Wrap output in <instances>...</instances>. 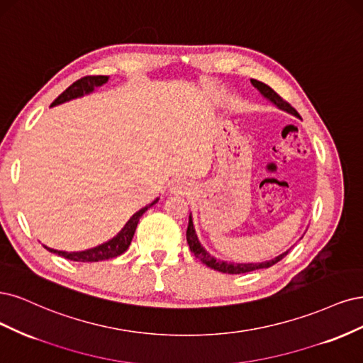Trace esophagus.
Wrapping results in <instances>:
<instances>
[{"instance_id": "esophagus-1", "label": "esophagus", "mask_w": 363, "mask_h": 363, "mask_svg": "<svg viewBox=\"0 0 363 363\" xmlns=\"http://www.w3.org/2000/svg\"><path fill=\"white\" fill-rule=\"evenodd\" d=\"M186 189H189V185H186V182H184V181H174L172 184V191H174V193H181Z\"/></svg>"}]
</instances>
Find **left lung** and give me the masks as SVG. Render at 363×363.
<instances>
[{
	"mask_svg": "<svg viewBox=\"0 0 363 363\" xmlns=\"http://www.w3.org/2000/svg\"><path fill=\"white\" fill-rule=\"evenodd\" d=\"M250 81H252V84L261 91V95H262L264 98H267L268 101H272L277 108L284 110V111H288V113L294 114V116H297V118H298V113L296 111V108H292L291 104H288L284 98H280L270 86H267V84L261 83V81H258V79H250ZM186 242H189L190 250L194 253V256H196L197 259H201V261H202L205 265H208L209 268H214V270L221 272V273H226V274H241V273H249V272H255V270H261V268H268V267H272V265L277 264L282 258H285V256H286L288 252H289V250H286L285 253L276 256L274 259L265 261V262L233 264V262H228V261L216 259L214 256L209 255V253L202 247V244L199 242L197 235H196V230H194V226H193L191 214H190V218H189V228H186Z\"/></svg>",
	"mask_w": 363,
	"mask_h": 363,
	"instance_id": "1",
	"label": "left lung"
}]
</instances>
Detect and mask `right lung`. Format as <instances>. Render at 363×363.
I'll return each instance as SVG.
<instances>
[{
    "label": "right lung",
    "instance_id": "1",
    "mask_svg": "<svg viewBox=\"0 0 363 363\" xmlns=\"http://www.w3.org/2000/svg\"><path fill=\"white\" fill-rule=\"evenodd\" d=\"M107 81H108V77H105V75H89V77L81 78V79L75 81L74 84L69 86L62 93V95L58 96L51 104V107H54V105H58V104L67 102V101H71V99H75V98H81V96H84V95H89V93H91L93 90H95V87H101L102 84L107 83ZM157 202H158V197L155 199L154 202L140 209V211H137L130 220H128L126 225L123 226V229L118 233V235L113 237L107 242L96 245V247L87 249V250H83V252L54 250V249L46 247V245H43V247L46 250H50L51 253H55L58 256H63V258H66V259L77 261V262H98V261H105V259H110V258H116V256L122 255L123 252H126L128 247H130V244H131V240L134 237V232H135V228L138 225L140 217H142L147 211V209L150 206H154Z\"/></svg>",
    "mask_w": 363,
    "mask_h": 363
}]
</instances>
